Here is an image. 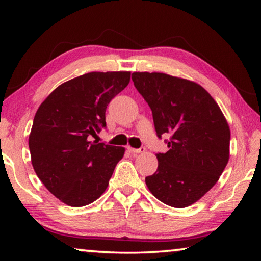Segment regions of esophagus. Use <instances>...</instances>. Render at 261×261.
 I'll return each instance as SVG.
<instances>
[{
	"mask_svg": "<svg viewBox=\"0 0 261 261\" xmlns=\"http://www.w3.org/2000/svg\"><path fill=\"white\" fill-rule=\"evenodd\" d=\"M127 151H129L130 153H134V154H137V153H143V152H145L146 151V148L145 147H143L141 146L140 148H132V147H127Z\"/></svg>",
	"mask_w": 261,
	"mask_h": 261,
	"instance_id": "esophagus-1",
	"label": "esophagus"
}]
</instances>
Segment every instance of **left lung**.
Here are the masks:
<instances>
[{"instance_id": "left-lung-1", "label": "left lung", "mask_w": 261, "mask_h": 261, "mask_svg": "<svg viewBox=\"0 0 261 261\" xmlns=\"http://www.w3.org/2000/svg\"><path fill=\"white\" fill-rule=\"evenodd\" d=\"M132 82L153 114L159 138L169 151L158 153L149 191L168 206L192 205L214 187L229 160L230 129L218 103L199 84L160 72H134Z\"/></svg>"}]
</instances>
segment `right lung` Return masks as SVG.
<instances>
[{
	"mask_svg": "<svg viewBox=\"0 0 261 261\" xmlns=\"http://www.w3.org/2000/svg\"><path fill=\"white\" fill-rule=\"evenodd\" d=\"M129 71L90 72L56 87L35 113L31 161L48 191L72 207L105 192L124 147L92 140L106 127V109L127 86Z\"/></svg>",
	"mask_w": 261,
	"mask_h": 261,
	"instance_id": "1",
	"label": "right lung"
}]
</instances>
